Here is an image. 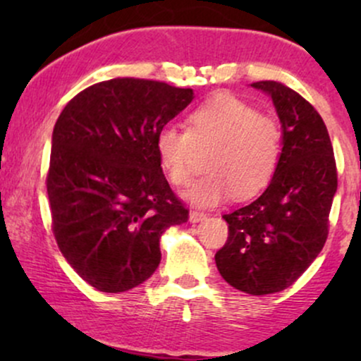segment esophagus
I'll return each instance as SVG.
<instances>
[{
  "instance_id": "esophagus-1",
  "label": "esophagus",
  "mask_w": 361,
  "mask_h": 361,
  "mask_svg": "<svg viewBox=\"0 0 361 361\" xmlns=\"http://www.w3.org/2000/svg\"><path fill=\"white\" fill-rule=\"evenodd\" d=\"M205 217H207V214L200 212V210H192V212H190V221L192 222H200V221H204Z\"/></svg>"
}]
</instances>
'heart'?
<instances>
[{
	"label": "heart",
	"instance_id": "1",
	"mask_svg": "<svg viewBox=\"0 0 361 361\" xmlns=\"http://www.w3.org/2000/svg\"><path fill=\"white\" fill-rule=\"evenodd\" d=\"M185 127L161 128L156 154L168 180L186 186L197 169V151L210 149L205 159L209 173L186 193L192 204L215 205L231 192L244 200L270 185L283 149V128L275 117L235 97H217L195 109Z\"/></svg>",
	"mask_w": 361,
	"mask_h": 361
}]
</instances>
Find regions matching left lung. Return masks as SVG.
I'll list each match as a JSON object with an SVG mask.
<instances>
[{
    "instance_id": "1",
    "label": "left lung",
    "mask_w": 361,
    "mask_h": 361,
    "mask_svg": "<svg viewBox=\"0 0 361 361\" xmlns=\"http://www.w3.org/2000/svg\"><path fill=\"white\" fill-rule=\"evenodd\" d=\"M251 86L275 103L283 149L263 195L222 215L229 235L215 263L234 288L268 295L290 287L324 247L338 171L326 123L304 97L279 81Z\"/></svg>"
}]
</instances>
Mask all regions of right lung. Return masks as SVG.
<instances>
[{
  "instance_id": "add662e5",
  "label": "right lung",
  "mask_w": 361,
  "mask_h": 361,
  "mask_svg": "<svg viewBox=\"0 0 361 361\" xmlns=\"http://www.w3.org/2000/svg\"><path fill=\"white\" fill-rule=\"evenodd\" d=\"M193 100L190 88L114 78L78 93L52 134L47 195L52 233L74 271L118 293L159 267V238L188 221L163 175L156 135Z\"/></svg>"
}]
</instances>
